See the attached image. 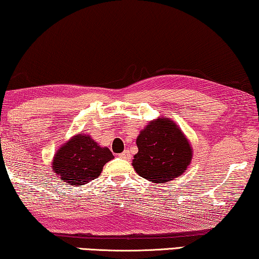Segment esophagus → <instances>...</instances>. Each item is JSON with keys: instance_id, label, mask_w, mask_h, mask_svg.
I'll return each instance as SVG.
<instances>
[{"instance_id": "obj_1", "label": "esophagus", "mask_w": 259, "mask_h": 259, "mask_svg": "<svg viewBox=\"0 0 259 259\" xmlns=\"http://www.w3.org/2000/svg\"><path fill=\"white\" fill-rule=\"evenodd\" d=\"M118 156H119V157H120V158H124V160H131V154H130L128 152H127V150H125V152H124V153L119 154V155H118Z\"/></svg>"}]
</instances>
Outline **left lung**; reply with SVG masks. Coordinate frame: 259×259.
Listing matches in <instances>:
<instances>
[{"label":"left lung","mask_w":259,"mask_h":259,"mask_svg":"<svg viewBox=\"0 0 259 259\" xmlns=\"http://www.w3.org/2000/svg\"><path fill=\"white\" fill-rule=\"evenodd\" d=\"M139 152L132 165L139 176L153 183H166L180 177L189 168L192 146L172 119L150 120L137 138Z\"/></svg>","instance_id":"obj_1"}]
</instances>
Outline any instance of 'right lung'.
Here are the masks:
<instances>
[{"mask_svg":"<svg viewBox=\"0 0 259 259\" xmlns=\"http://www.w3.org/2000/svg\"><path fill=\"white\" fill-rule=\"evenodd\" d=\"M114 156L107 147H101L89 134L78 133L57 150L52 168L62 182L78 186L96 180L103 166Z\"/></svg>","mask_w":259,"mask_h":259,"instance_id":"right-lung-1","label":"right lung"}]
</instances>
